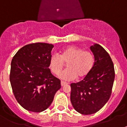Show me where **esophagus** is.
<instances>
[{
	"mask_svg": "<svg viewBox=\"0 0 127 127\" xmlns=\"http://www.w3.org/2000/svg\"><path fill=\"white\" fill-rule=\"evenodd\" d=\"M61 86H62V87H63V86H64V85H67L68 83H66V82H64V81H62L61 82Z\"/></svg>",
	"mask_w": 127,
	"mask_h": 127,
	"instance_id": "esophagus-1",
	"label": "esophagus"
}]
</instances>
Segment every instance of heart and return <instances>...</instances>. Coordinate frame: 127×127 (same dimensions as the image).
Returning a JSON list of instances; mask_svg holds the SVG:
<instances>
[{
    "label": "heart",
    "mask_w": 127,
    "mask_h": 127,
    "mask_svg": "<svg viewBox=\"0 0 127 127\" xmlns=\"http://www.w3.org/2000/svg\"><path fill=\"white\" fill-rule=\"evenodd\" d=\"M95 57L91 51L75 46H68L61 51L60 55L54 53L49 59L51 72L58 75L66 64L68 68L59 75L66 81L74 80L78 77L83 78L92 70Z\"/></svg>",
    "instance_id": "1"
}]
</instances>
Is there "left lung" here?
I'll return each mask as SVG.
<instances>
[{"label":"left lung","mask_w":127,"mask_h":127,"mask_svg":"<svg viewBox=\"0 0 127 127\" xmlns=\"http://www.w3.org/2000/svg\"><path fill=\"white\" fill-rule=\"evenodd\" d=\"M90 48L95 56L92 70L83 80L70 85L71 103L83 115L95 114L106 104L115 79L114 63L108 52L99 44Z\"/></svg>","instance_id":"8db88e82"}]
</instances>
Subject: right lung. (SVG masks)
<instances>
[{
  "label": "right lung",
  "instance_id": "obj_1",
  "mask_svg": "<svg viewBox=\"0 0 127 127\" xmlns=\"http://www.w3.org/2000/svg\"><path fill=\"white\" fill-rule=\"evenodd\" d=\"M52 44L34 43L21 47L11 63L10 80L19 104L28 111L41 112L51 105L61 89V80L51 73Z\"/></svg>",
  "mask_w": 127,
  "mask_h": 127
}]
</instances>
